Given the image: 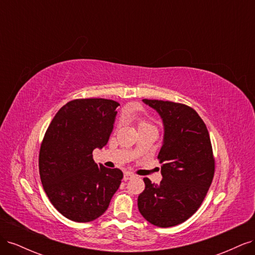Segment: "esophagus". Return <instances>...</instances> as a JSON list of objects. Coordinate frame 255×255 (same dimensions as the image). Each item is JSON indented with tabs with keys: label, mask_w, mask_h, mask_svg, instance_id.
<instances>
[{
	"label": "esophagus",
	"mask_w": 255,
	"mask_h": 255,
	"mask_svg": "<svg viewBox=\"0 0 255 255\" xmlns=\"http://www.w3.org/2000/svg\"><path fill=\"white\" fill-rule=\"evenodd\" d=\"M132 177H134V174H133V173L126 172V173H125V176H123V180H125V181H128L129 179H132Z\"/></svg>",
	"instance_id": "1"
}]
</instances>
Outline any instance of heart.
<instances>
[{"mask_svg":"<svg viewBox=\"0 0 255 255\" xmlns=\"http://www.w3.org/2000/svg\"><path fill=\"white\" fill-rule=\"evenodd\" d=\"M135 120L137 122V125H138V128H139V129L144 128H148V127H152L150 123L148 122V120H146L145 118H143L142 116H136Z\"/></svg>","mask_w":255,"mask_h":255,"instance_id":"obj_1","label":"heart"}]
</instances>
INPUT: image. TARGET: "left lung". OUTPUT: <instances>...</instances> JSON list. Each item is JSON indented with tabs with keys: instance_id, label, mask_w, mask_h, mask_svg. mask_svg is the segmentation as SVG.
Here are the masks:
<instances>
[{
	"instance_id": "1",
	"label": "left lung",
	"mask_w": 255,
	"mask_h": 255,
	"mask_svg": "<svg viewBox=\"0 0 255 255\" xmlns=\"http://www.w3.org/2000/svg\"><path fill=\"white\" fill-rule=\"evenodd\" d=\"M142 101L164 123V140L157 158L163 164L158 185L144 177L137 204L142 217L159 228L180 225L194 215L210 188L215 158L205 123L191 107L161 100Z\"/></svg>"
}]
</instances>
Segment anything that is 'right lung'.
<instances>
[{"mask_svg": "<svg viewBox=\"0 0 255 255\" xmlns=\"http://www.w3.org/2000/svg\"><path fill=\"white\" fill-rule=\"evenodd\" d=\"M120 104L107 99H76L57 112L39 152L43 189L56 210L75 222L103 215L123 173L98 166L92 151L110 139Z\"/></svg>", "mask_w": 255, "mask_h": 255, "instance_id": "1", "label": "right lung"}]
</instances>
